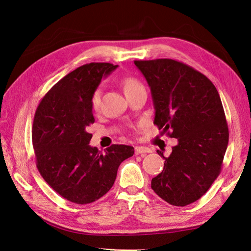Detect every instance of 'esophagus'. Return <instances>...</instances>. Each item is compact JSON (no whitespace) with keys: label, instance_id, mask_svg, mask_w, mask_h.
I'll list each match as a JSON object with an SVG mask.
<instances>
[{"label":"esophagus","instance_id":"obj_1","mask_svg":"<svg viewBox=\"0 0 251 251\" xmlns=\"http://www.w3.org/2000/svg\"><path fill=\"white\" fill-rule=\"evenodd\" d=\"M151 150L149 148L146 147H136L135 148V154L136 155H140V154H147V153H151Z\"/></svg>","mask_w":251,"mask_h":251}]
</instances>
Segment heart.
<instances>
[{
  "label": "heart",
  "mask_w": 251,
  "mask_h": 251,
  "mask_svg": "<svg viewBox=\"0 0 251 251\" xmlns=\"http://www.w3.org/2000/svg\"><path fill=\"white\" fill-rule=\"evenodd\" d=\"M123 86H124V90H125L126 94L130 93V92H132V91L142 87L141 83L134 77L125 78L123 80ZM100 98H101V92H100V89L98 88L94 91L92 94V97H91V104H92V108L94 110H97L98 108H100Z\"/></svg>",
  "instance_id": "b5f03b06"
}]
</instances>
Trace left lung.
I'll use <instances>...</instances> for the list:
<instances>
[{
	"label": "left lung",
	"mask_w": 251,
	"mask_h": 251,
	"mask_svg": "<svg viewBox=\"0 0 251 251\" xmlns=\"http://www.w3.org/2000/svg\"><path fill=\"white\" fill-rule=\"evenodd\" d=\"M153 98L154 124L178 139L164 158L151 188L175 206H185L208 191L221 172L228 126L221 98L205 75L169 58L135 60ZM159 154V153H158Z\"/></svg>",
	"instance_id": "left-lung-1"
}]
</instances>
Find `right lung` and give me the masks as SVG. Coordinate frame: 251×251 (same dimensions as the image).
<instances>
[{"mask_svg":"<svg viewBox=\"0 0 251 251\" xmlns=\"http://www.w3.org/2000/svg\"><path fill=\"white\" fill-rule=\"evenodd\" d=\"M118 66L91 63L67 74L44 96L36 109L32 143L37 170L44 180L68 201L88 204L107 194L120 163L134 148L112 144L104 153L90 146L94 124L91 97Z\"/></svg>","mask_w":251,"mask_h":251,"instance_id":"1","label":"right lung"}]
</instances>
